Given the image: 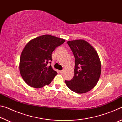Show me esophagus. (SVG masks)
Segmentation results:
<instances>
[{
	"mask_svg": "<svg viewBox=\"0 0 122 122\" xmlns=\"http://www.w3.org/2000/svg\"><path fill=\"white\" fill-rule=\"evenodd\" d=\"M60 72L61 74H63L64 73H65V70H62V71H60Z\"/></svg>",
	"mask_w": 122,
	"mask_h": 122,
	"instance_id": "34e87169",
	"label": "esophagus"
}]
</instances>
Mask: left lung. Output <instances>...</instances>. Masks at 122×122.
I'll return each mask as SVG.
<instances>
[{"instance_id": "left-lung-1", "label": "left lung", "mask_w": 122, "mask_h": 122, "mask_svg": "<svg viewBox=\"0 0 122 122\" xmlns=\"http://www.w3.org/2000/svg\"><path fill=\"white\" fill-rule=\"evenodd\" d=\"M75 57L74 75L66 85L73 92L83 94L96 85L100 77L101 64L98 55L90 44L84 40L68 41Z\"/></svg>"}]
</instances>
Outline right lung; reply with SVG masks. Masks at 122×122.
Listing matches in <instances>:
<instances>
[{
  "label": "right lung",
  "instance_id": "1",
  "mask_svg": "<svg viewBox=\"0 0 122 122\" xmlns=\"http://www.w3.org/2000/svg\"><path fill=\"white\" fill-rule=\"evenodd\" d=\"M65 41L63 39L46 34L27 44L20 56L19 71L28 86L40 88L51 83L57 74L48 65L52 61L51 54Z\"/></svg>",
  "mask_w": 122,
  "mask_h": 122
}]
</instances>
